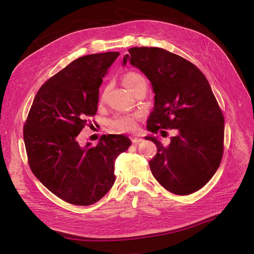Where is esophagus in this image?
Returning <instances> with one entry per match:
<instances>
[{
	"mask_svg": "<svg viewBox=\"0 0 254 254\" xmlns=\"http://www.w3.org/2000/svg\"><path fill=\"white\" fill-rule=\"evenodd\" d=\"M130 139L133 143H139L140 141H142V138L139 137V136H131Z\"/></svg>",
	"mask_w": 254,
	"mask_h": 254,
	"instance_id": "esophagus-1",
	"label": "esophagus"
}]
</instances>
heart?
Listing matches in <instances>:
<instances>
[{
    "instance_id": "b5f03b06",
    "label": "heart",
    "mask_w": 254,
    "mask_h": 254,
    "mask_svg": "<svg viewBox=\"0 0 254 254\" xmlns=\"http://www.w3.org/2000/svg\"><path fill=\"white\" fill-rule=\"evenodd\" d=\"M144 78L135 72H129L123 77V83L130 91L133 90ZM138 115H121L108 121V126L120 132H128L136 127V119Z\"/></svg>"
}]
</instances>
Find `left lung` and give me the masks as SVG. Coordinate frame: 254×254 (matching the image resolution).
Returning <instances> with one entry per match:
<instances>
[{
	"label": "left lung",
	"instance_id": "1",
	"mask_svg": "<svg viewBox=\"0 0 254 254\" xmlns=\"http://www.w3.org/2000/svg\"><path fill=\"white\" fill-rule=\"evenodd\" d=\"M123 65L138 68L151 81L154 108L147 128L177 129L164 147L155 136L157 154L149 161L154 178L175 194L187 195L202 188L221 162L224 118L202 72L184 58L159 47H132Z\"/></svg>",
	"mask_w": 254,
	"mask_h": 254
}]
</instances>
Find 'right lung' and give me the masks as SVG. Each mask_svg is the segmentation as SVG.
<instances>
[{"label":"right lung","instance_id":"add662e5","mask_svg":"<svg viewBox=\"0 0 254 254\" xmlns=\"http://www.w3.org/2000/svg\"><path fill=\"white\" fill-rule=\"evenodd\" d=\"M118 52L80 57L37 92L23 127L31 171L61 199L90 206L113 187L115 160L128 150L125 135L100 137L95 147L76 140L88 118L97 113L99 88Z\"/></svg>","mask_w":254,"mask_h":254}]
</instances>
